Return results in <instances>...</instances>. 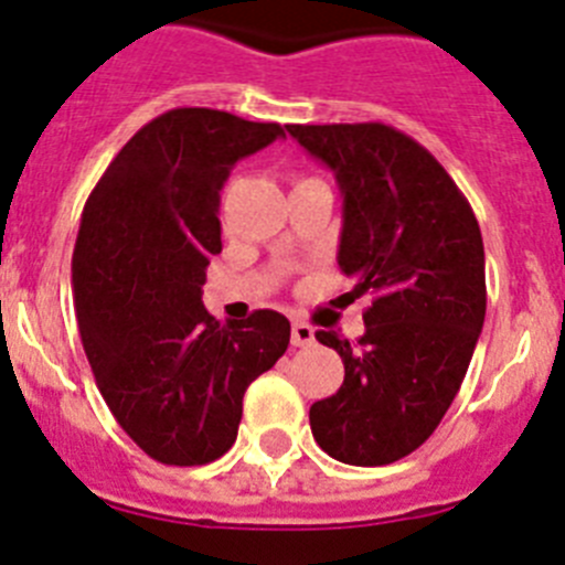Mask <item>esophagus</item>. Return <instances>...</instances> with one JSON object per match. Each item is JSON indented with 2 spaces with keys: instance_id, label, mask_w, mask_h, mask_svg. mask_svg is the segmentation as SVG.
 Returning <instances> with one entry per match:
<instances>
[{
  "instance_id": "34e87169",
  "label": "esophagus",
  "mask_w": 565,
  "mask_h": 565,
  "mask_svg": "<svg viewBox=\"0 0 565 565\" xmlns=\"http://www.w3.org/2000/svg\"><path fill=\"white\" fill-rule=\"evenodd\" d=\"M313 342V328L308 326V322H302V319H297L291 326V344L294 348H306V344Z\"/></svg>"
}]
</instances>
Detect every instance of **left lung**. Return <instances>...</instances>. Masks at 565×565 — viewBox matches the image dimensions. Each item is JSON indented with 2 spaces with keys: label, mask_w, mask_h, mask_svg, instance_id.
<instances>
[{
  "label": "left lung",
  "mask_w": 565,
  "mask_h": 565,
  "mask_svg": "<svg viewBox=\"0 0 565 565\" xmlns=\"http://www.w3.org/2000/svg\"><path fill=\"white\" fill-rule=\"evenodd\" d=\"M288 135L337 178L339 268L353 279L351 297H373L356 344L317 333L342 356L344 382L311 404V433L342 463H393L433 436L481 337V228L411 135L387 124H291Z\"/></svg>",
  "instance_id": "8db88e82"
}]
</instances>
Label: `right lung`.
I'll return each instance as SVG.
<instances>
[{"label":"right lung","mask_w":565,"mask_h":565,"mask_svg":"<svg viewBox=\"0 0 565 565\" xmlns=\"http://www.w3.org/2000/svg\"><path fill=\"white\" fill-rule=\"evenodd\" d=\"M286 138L279 124L178 107L124 143L82 212L73 299L84 353L115 422L149 458L198 467L237 438L243 393L288 348L291 322L203 308L234 163Z\"/></svg>","instance_id":"add662e5"}]
</instances>
